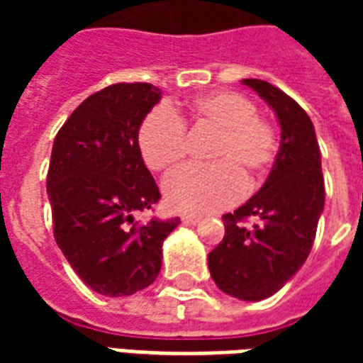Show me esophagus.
<instances>
[{"label":"esophagus","instance_id":"1","mask_svg":"<svg viewBox=\"0 0 363 363\" xmlns=\"http://www.w3.org/2000/svg\"><path fill=\"white\" fill-rule=\"evenodd\" d=\"M199 220H201V218H199L198 215H182V222L188 224V226H196Z\"/></svg>","mask_w":363,"mask_h":363}]
</instances>
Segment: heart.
<instances>
[{
    "mask_svg": "<svg viewBox=\"0 0 363 363\" xmlns=\"http://www.w3.org/2000/svg\"><path fill=\"white\" fill-rule=\"evenodd\" d=\"M192 131H209L215 139L203 167H184L164 181L165 203L182 213H213L230 207L275 162V128L258 115L250 99L233 92H211L194 99L182 116L160 107L139 128V148L152 171H169L182 164Z\"/></svg>",
    "mask_w": 363,
    "mask_h": 363,
    "instance_id": "obj_1",
    "label": "heart"
}]
</instances>
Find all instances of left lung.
<instances>
[{"label": "left lung", "instance_id": "left-lung-1", "mask_svg": "<svg viewBox=\"0 0 363 363\" xmlns=\"http://www.w3.org/2000/svg\"><path fill=\"white\" fill-rule=\"evenodd\" d=\"M281 124V148L264 186L238 211L222 216L226 235L209 252L216 286L242 301L279 292L309 256L324 211L320 148L309 115L269 82L242 79ZM257 218L252 227L244 220Z\"/></svg>", "mask_w": 363, "mask_h": 363}]
</instances>
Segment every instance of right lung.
Segmentation results:
<instances>
[{
    "instance_id": "obj_1",
    "label": "right lung",
    "mask_w": 363,
    "mask_h": 363,
    "mask_svg": "<svg viewBox=\"0 0 363 363\" xmlns=\"http://www.w3.org/2000/svg\"><path fill=\"white\" fill-rule=\"evenodd\" d=\"M162 98L148 82H121L92 94L60 128L48 165L54 239L65 259L101 296H131L162 269V245L181 220L137 224L158 203L143 162L139 128Z\"/></svg>"
}]
</instances>
